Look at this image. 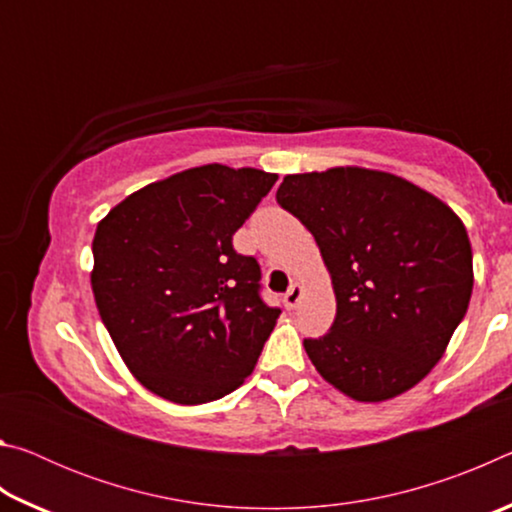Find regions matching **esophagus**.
Instances as JSON below:
<instances>
[{
    "mask_svg": "<svg viewBox=\"0 0 512 512\" xmlns=\"http://www.w3.org/2000/svg\"><path fill=\"white\" fill-rule=\"evenodd\" d=\"M300 298H302V287L300 284H291V289L284 293V305H287V309H296Z\"/></svg>",
    "mask_w": 512,
    "mask_h": 512,
    "instance_id": "1",
    "label": "esophagus"
}]
</instances>
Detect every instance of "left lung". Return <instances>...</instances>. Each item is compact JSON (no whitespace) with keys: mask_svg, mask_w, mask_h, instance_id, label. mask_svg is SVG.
Wrapping results in <instances>:
<instances>
[{"mask_svg":"<svg viewBox=\"0 0 512 512\" xmlns=\"http://www.w3.org/2000/svg\"><path fill=\"white\" fill-rule=\"evenodd\" d=\"M277 203L314 235L336 318L305 350L357 402H384L429 375L472 296V246L440 198L386 171L284 176Z\"/></svg>","mask_w":512,"mask_h":512,"instance_id":"8db88e82","label":"left lung"}]
</instances>
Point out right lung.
<instances>
[{"label": "right lung", "mask_w": 512, "mask_h": 512, "mask_svg": "<svg viewBox=\"0 0 512 512\" xmlns=\"http://www.w3.org/2000/svg\"><path fill=\"white\" fill-rule=\"evenodd\" d=\"M277 173L205 164L142 187L101 219L92 291L121 359L176 404L228 395L253 372L280 309L259 296L262 271L232 235Z\"/></svg>", "instance_id": "add662e5"}]
</instances>
